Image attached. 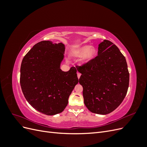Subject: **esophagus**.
Listing matches in <instances>:
<instances>
[{
  "instance_id": "esophagus-1",
  "label": "esophagus",
  "mask_w": 147,
  "mask_h": 147,
  "mask_svg": "<svg viewBox=\"0 0 147 147\" xmlns=\"http://www.w3.org/2000/svg\"><path fill=\"white\" fill-rule=\"evenodd\" d=\"M80 76H81V74L78 72H77V77H78V78H80Z\"/></svg>"
}]
</instances>
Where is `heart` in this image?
Returning <instances> with one entry per match:
<instances>
[{
    "label": "heart",
    "instance_id": "1",
    "mask_svg": "<svg viewBox=\"0 0 147 147\" xmlns=\"http://www.w3.org/2000/svg\"><path fill=\"white\" fill-rule=\"evenodd\" d=\"M96 54V50L94 47H90L89 46H84L78 50L74 51L73 55L75 56L80 57L83 56V57L82 59V63L85 64L91 60Z\"/></svg>",
    "mask_w": 147,
    "mask_h": 147
}]
</instances>
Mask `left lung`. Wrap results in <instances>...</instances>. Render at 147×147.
<instances>
[{
  "mask_svg": "<svg viewBox=\"0 0 147 147\" xmlns=\"http://www.w3.org/2000/svg\"><path fill=\"white\" fill-rule=\"evenodd\" d=\"M94 58L77 65L82 74L84 103L90 112L107 115L116 109L125 97L129 73L125 57L119 48L107 40L101 42Z\"/></svg>",
  "mask_w": 147,
  "mask_h": 147,
  "instance_id": "left-lung-1",
  "label": "left lung"
}]
</instances>
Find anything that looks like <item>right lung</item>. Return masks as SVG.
I'll return each instance as SVG.
<instances>
[{
  "label": "right lung",
  "instance_id": "add662e5",
  "mask_svg": "<svg viewBox=\"0 0 147 147\" xmlns=\"http://www.w3.org/2000/svg\"><path fill=\"white\" fill-rule=\"evenodd\" d=\"M64 45L42 41L30 49L22 61L20 84L29 104L47 115L63 112L69 97L78 83L77 69L67 72L60 69Z\"/></svg>",
  "mask_w": 147,
  "mask_h": 147
}]
</instances>
